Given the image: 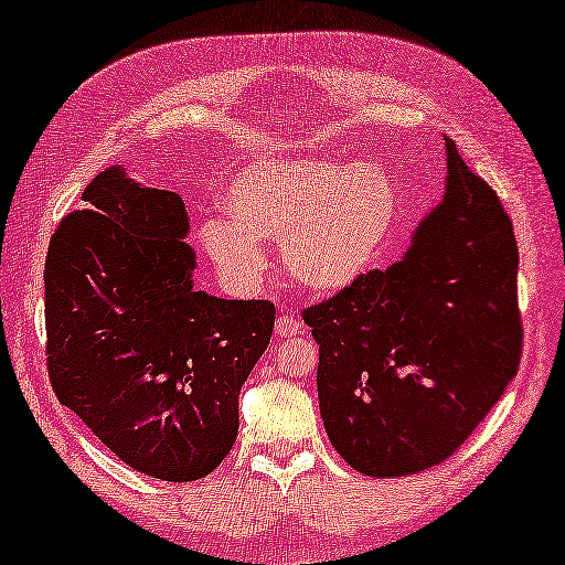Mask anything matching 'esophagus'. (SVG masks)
Listing matches in <instances>:
<instances>
[{
	"label": "esophagus",
	"mask_w": 565,
	"mask_h": 565,
	"mask_svg": "<svg viewBox=\"0 0 565 565\" xmlns=\"http://www.w3.org/2000/svg\"><path fill=\"white\" fill-rule=\"evenodd\" d=\"M300 331V323L292 319V316H288V313H282L280 319L275 321V334L280 337V339H292Z\"/></svg>",
	"instance_id": "obj_1"
}]
</instances>
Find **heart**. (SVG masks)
I'll use <instances>...</instances> for the list:
<instances>
[{
    "label": "heart",
    "instance_id": "heart-1",
    "mask_svg": "<svg viewBox=\"0 0 565 565\" xmlns=\"http://www.w3.org/2000/svg\"><path fill=\"white\" fill-rule=\"evenodd\" d=\"M226 218L200 228L207 257L236 282H254L267 259L259 242H280L292 280L316 292L360 280L388 242L398 188L375 161L267 157L231 177Z\"/></svg>",
    "mask_w": 565,
    "mask_h": 565
}]
</instances>
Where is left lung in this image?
<instances>
[{"instance_id":"obj_1","label":"left lung","mask_w":565,"mask_h":565,"mask_svg":"<svg viewBox=\"0 0 565 565\" xmlns=\"http://www.w3.org/2000/svg\"><path fill=\"white\" fill-rule=\"evenodd\" d=\"M445 149V198L406 257L303 311L319 342L323 427L365 476L450 458L520 367L512 221L450 138Z\"/></svg>"}]
</instances>
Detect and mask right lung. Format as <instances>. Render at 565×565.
<instances>
[{"mask_svg":"<svg viewBox=\"0 0 565 565\" xmlns=\"http://www.w3.org/2000/svg\"><path fill=\"white\" fill-rule=\"evenodd\" d=\"M45 257V360L61 404L138 473L198 481L231 452L238 391L275 329L269 300L192 288L177 192L105 169Z\"/></svg>","mask_w":565,"mask_h":565,"instance_id":"add662e5","label":"right lung"}]
</instances>
